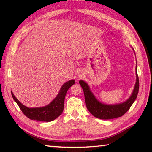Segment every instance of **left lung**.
Listing matches in <instances>:
<instances>
[{
    "instance_id": "8db88e82",
    "label": "left lung",
    "mask_w": 152,
    "mask_h": 152,
    "mask_svg": "<svg viewBox=\"0 0 152 152\" xmlns=\"http://www.w3.org/2000/svg\"><path fill=\"white\" fill-rule=\"evenodd\" d=\"M136 83L133 92L127 101L119 104L107 105L97 101L93 94L90 91L89 86L85 82L80 80L79 83L84 91L87 109L94 117L101 119H112L123 116L127 112L137 98L139 92V78L136 66Z\"/></svg>"
}]
</instances>
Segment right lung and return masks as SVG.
<instances>
[{"instance_id": "1", "label": "right lung", "mask_w": 152, "mask_h": 152, "mask_svg": "<svg viewBox=\"0 0 152 152\" xmlns=\"http://www.w3.org/2000/svg\"><path fill=\"white\" fill-rule=\"evenodd\" d=\"M74 83L75 81L74 80L66 82L61 87L60 92L56 99L47 106L40 108H28L25 107L18 101L12 92L11 94L14 101L17 102L21 111L29 119L40 121L50 122L56 119L62 113L66 92Z\"/></svg>"}]
</instances>
